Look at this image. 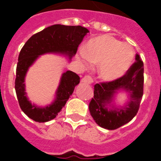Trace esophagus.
<instances>
[{
  "label": "esophagus",
  "instance_id": "34e87169",
  "mask_svg": "<svg viewBox=\"0 0 161 161\" xmlns=\"http://www.w3.org/2000/svg\"><path fill=\"white\" fill-rule=\"evenodd\" d=\"M93 82V78H91L90 76H85V77H83L82 78V83H88V84H90Z\"/></svg>",
  "mask_w": 161,
  "mask_h": 161
}]
</instances>
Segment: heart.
I'll return each instance as SVG.
<instances>
[{
  "label": "heart",
  "mask_w": 161,
  "mask_h": 161,
  "mask_svg": "<svg viewBox=\"0 0 161 161\" xmlns=\"http://www.w3.org/2000/svg\"><path fill=\"white\" fill-rule=\"evenodd\" d=\"M80 58L82 65L89 63L98 65V75L105 81L119 79L127 73L132 64L135 52L131 46L122 43L110 35H103L91 39Z\"/></svg>",
  "instance_id": "obj_1"
}]
</instances>
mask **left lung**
<instances>
[{
    "label": "left lung",
    "mask_w": 161,
    "mask_h": 161,
    "mask_svg": "<svg viewBox=\"0 0 161 161\" xmlns=\"http://www.w3.org/2000/svg\"><path fill=\"white\" fill-rule=\"evenodd\" d=\"M135 62L126 74L108 83H96L89 112L98 125L107 130H116L129 123L138 113L144 88V63L136 54ZM120 91L128 94L125 106H116L115 96Z\"/></svg>",
    "instance_id": "8db88e82"
}]
</instances>
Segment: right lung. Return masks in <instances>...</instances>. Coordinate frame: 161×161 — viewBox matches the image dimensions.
I'll list each match as a JSON object with an SVG mask.
<instances>
[{"mask_svg":"<svg viewBox=\"0 0 161 161\" xmlns=\"http://www.w3.org/2000/svg\"><path fill=\"white\" fill-rule=\"evenodd\" d=\"M88 29L81 26H64L56 24L34 34L21 48L16 66L15 89L19 105L30 119L44 123L55 119L80 82L78 74L66 71L62 74L55 93V98L50 104L42 107L32 103L27 98L25 78L29 68L39 58L47 53H58L67 56L69 60L75 56L79 44L88 33Z\"/></svg>","mask_w":161,"mask_h":161,"instance_id":"obj_1","label":"right lung"}]
</instances>
